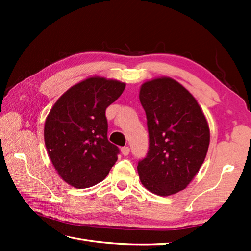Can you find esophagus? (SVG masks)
<instances>
[{"label": "esophagus", "instance_id": "esophagus-1", "mask_svg": "<svg viewBox=\"0 0 251 251\" xmlns=\"http://www.w3.org/2000/svg\"><path fill=\"white\" fill-rule=\"evenodd\" d=\"M129 151H130V149L128 148V147H123V148H121V152H122V154L124 156H127L129 154Z\"/></svg>", "mask_w": 251, "mask_h": 251}]
</instances>
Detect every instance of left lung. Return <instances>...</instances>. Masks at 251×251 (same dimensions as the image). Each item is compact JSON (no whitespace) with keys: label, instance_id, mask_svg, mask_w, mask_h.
I'll use <instances>...</instances> for the list:
<instances>
[{"label":"left lung","instance_id":"8db88e82","mask_svg":"<svg viewBox=\"0 0 251 251\" xmlns=\"http://www.w3.org/2000/svg\"><path fill=\"white\" fill-rule=\"evenodd\" d=\"M150 146L138 163L142 185L159 196L184 190L199 173L210 142L206 116L188 89L176 79L161 76L140 87Z\"/></svg>","mask_w":251,"mask_h":251}]
</instances>
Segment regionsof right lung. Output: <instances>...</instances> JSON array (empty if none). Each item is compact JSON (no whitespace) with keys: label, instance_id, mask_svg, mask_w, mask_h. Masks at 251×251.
Here are the masks:
<instances>
[{"label":"right lung","instance_id":"add662e5","mask_svg":"<svg viewBox=\"0 0 251 251\" xmlns=\"http://www.w3.org/2000/svg\"><path fill=\"white\" fill-rule=\"evenodd\" d=\"M117 79L90 76L73 85L52 105L44 141L59 177L76 189L101 182L120 150L109 142L105 109L124 92Z\"/></svg>","mask_w":251,"mask_h":251}]
</instances>
